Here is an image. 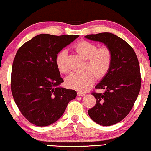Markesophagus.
Listing matches in <instances>:
<instances>
[{
  "label": "esophagus",
  "instance_id": "obj_1",
  "mask_svg": "<svg viewBox=\"0 0 151 151\" xmlns=\"http://www.w3.org/2000/svg\"><path fill=\"white\" fill-rule=\"evenodd\" d=\"M78 96H85V94L84 93H82V92H78Z\"/></svg>",
  "mask_w": 151,
  "mask_h": 151
}]
</instances>
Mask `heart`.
<instances>
[{
    "label": "heart",
    "mask_w": 151,
    "mask_h": 151,
    "mask_svg": "<svg viewBox=\"0 0 151 151\" xmlns=\"http://www.w3.org/2000/svg\"><path fill=\"white\" fill-rule=\"evenodd\" d=\"M75 50L78 54L87 59V69L82 73H73L66 78V83L70 88L80 92H86L94 83L97 77L102 78L105 76L109 69L112 62V53L106 47L97 49V46L87 41H82L75 46ZM68 52L63 49L58 52L55 58V63L61 73L68 72L69 68L66 64ZM95 73H94V72Z\"/></svg>",
    "instance_id": "b5f03b06"
}]
</instances>
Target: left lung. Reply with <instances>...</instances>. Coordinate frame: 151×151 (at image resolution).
Instances as JSON below:
<instances>
[{
  "label": "left lung",
  "mask_w": 151,
  "mask_h": 151,
  "mask_svg": "<svg viewBox=\"0 0 151 151\" xmlns=\"http://www.w3.org/2000/svg\"><path fill=\"white\" fill-rule=\"evenodd\" d=\"M90 40L105 45L112 53L109 69L96 89H105L103 94L93 92L96 105L88 111L90 117L99 125L109 126L121 122L133 107L141 86L140 65L132 46L109 32L84 36Z\"/></svg>",
  "instance_id": "1"
}]
</instances>
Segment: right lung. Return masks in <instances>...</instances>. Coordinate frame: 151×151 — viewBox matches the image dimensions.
<instances>
[{
    "instance_id": "add662e5",
    "label": "right lung",
    "mask_w": 151,
    "mask_h": 151,
    "mask_svg": "<svg viewBox=\"0 0 151 151\" xmlns=\"http://www.w3.org/2000/svg\"><path fill=\"white\" fill-rule=\"evenodd\" d=\"M78 37L39 34L16 53L11 71V92L22 115L37 126L56 122L69 102L77 96L76 90L59 86L64 81L55 58Z\"/></svg>"
}]
</instances>
